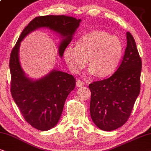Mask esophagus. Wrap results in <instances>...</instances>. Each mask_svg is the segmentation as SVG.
<instances>
[{"label":"esophagus","instance_id":"1","mask_svg":"<svg viewBox=\"0 0 151 151\" xmlns=\"http://www.w3.org/2000/svg\"><path fill=\"white\" fill-rule=\"evenodd\" d=\"M85 85V83L83 82V81H81V80H77L76 81V86H77V87H82V86H83Z\"/></svg>","mask_w":151,"mask_h":151}]
</instances>
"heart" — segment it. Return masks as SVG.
<instances>
[{
    "label": "heart",
    "mask_w": 151,
    "mask_h": 151,
    "mask_svg": "<svg viewBox=\"0 0 151 151\" xmlns=\"http://www.w3.org/2000/svg\"><path fill=\"white\" fill-rule=\"evenodd\" d=\"M123 55L122 42L105 31L94 30L78 38L76 47L68 46L63 57L69 69L77 73L88 60L89 73L98 78H105L116 70Z\"/></svg>",
    "instance_id": "heart-1"
}]
</instances>
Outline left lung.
Returning <instances> with one entry per match:
<instances>
[{
  "label": "left lung",
  "mask_w": 151,
  "mask_h": 151,
  "mask_svg": "<svg viewBox=\"0 0 151 151\" xmlns=\"http://www.w3.org/2000/svg\"><path fill=\"white\" fill-rule=\"evenodd\" d=\"M127 40L124 57L116 72L109 78L89 85L91 118L103 131L115 130L127 122L140 92L142 60L129 32Z\"/></svg>",
  "instance_id": "left-lung-1"
}]
</instances>
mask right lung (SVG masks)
<instances>
[{"mask_svg": "<svg viewBox=\"0 0 151 151\" xmlns=\"http://www.w3.org/2000/svg\"><path fill=\"white\" fill-rule=\"evenodd\" d=\"M81 21L63 15L36 17L22 31L12 50L9 60L12 96L25 120L38 130L48 131L57 124L65 100L75 89L76 81L73 75L55 69L39 79L29 78L19 60L20 42L33 31L48 28L61 38L58 52L62 57Z\"/></svg>", "mask_w": 151, "mask_h": 151, "instance_id": "add662e5", "label": "right lung"}]
</instances>
